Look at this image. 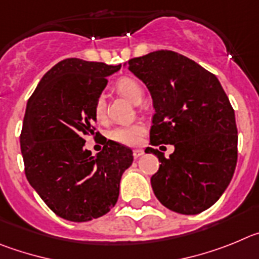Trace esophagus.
<instances>
[{"instance_id": "34e87169", "label": "esophagus", "mask_w": 259, "mask_h": 259, "mask_svg": "<svg viewBox=\"0 0 259 259\" xmlns=\"http://www.w3.org/2000/svg\"><path fill=\"white\" fill-rule=\"evenodd\" d=\"M144 155V151L143 150H134L133 151V156H134V158H139L141 156Z\"/></svg>"}]
</instances>
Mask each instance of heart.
Masks as SVG:
<instances>
[{"mask_svg": "<svg viewBox=\"0 0 259 259\" xmlns=\"http://www.w3.org/2000/svg\"><path fill=\"white\" fill-rule=\"evenodd\" d=\"M116 90L124 97H126L133 103H139L143 98V89L134 78L122 77L116 82ZM107 101L103 94L95 99L94 102V116L98 121H103L106 118ZM144 132V127L139 124L125 125L113 129L109 134L111 139L125 146H135L141 141V137Z\"/></svg>", "mask_w": 259, "mask_h": 259, "instance_id": "b5f03b06", "label": "heart"}]
</instances>
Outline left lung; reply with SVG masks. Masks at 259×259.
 <instances>
[{
  "label": "left lung",
  "instance_id": "obj_1",
  "mask_svg": "<svg viewBox=\"0 0 259 259\" xmlns=\"http://www.w3.org/2000/svg\"><path fill=\"white\" fill-rule=\"evenodd\" d=\"M126 64L152 97L151 144L174 146L169 158L146 150L161 162L151 177L156 197L177 213L206 210L228 187L237 161L235 112L222 85L196 62L170 50Z\"/></svg>",
  "mask_w": 259,
  "mask_h": 259
}]
</instances>
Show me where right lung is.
<instances>
[{
    "instance_id": "obj_1",
    "label": "right lung",
    "mask_w": 259,
    "mask_h": 259,
    "mask_svg": "<svg viewBox=\"0 0 259 259\" xmlns=\"http://www.w3.org/2000/svg\"><path fill=\"white\" fill-rule=\"evenodd\" d=\"M118 66L69 58L55 64L28 99L20 148L25 177L60 218L88 222L115 206L133 151L104 141L97 156L83 148L95 133L94 102Z\"/></svg>"
}]
</instances>
